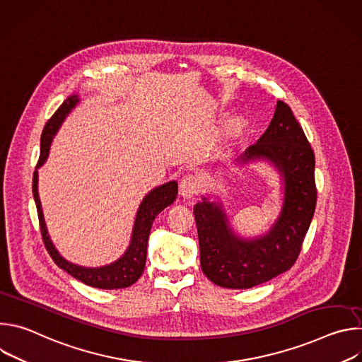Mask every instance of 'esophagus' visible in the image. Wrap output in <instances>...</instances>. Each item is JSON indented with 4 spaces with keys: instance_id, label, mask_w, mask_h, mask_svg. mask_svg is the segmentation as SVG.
Here are the masks:
<instances>
[{
    "instance_id": "1",
    "label": "esophagus",
    "mask_w": 362,
    "mask_h": 362,
    "mask_svg": "<svg viewBox=\"0 0 362 362\" xmlns=\"http://www.w3.org/2000/svg\"><path fill=\"white\" fill-rule=\"evenodd\" d=\"M199 189H200V180L192 173L185 175L179 183V192L183 197L194 196L199 192Z\"/></svg>"
}]
</instances>
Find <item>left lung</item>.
Instances as JSON below:
<instances>
[{
    "instance_id": "obj_1",
    "label": "left lung",
    "mask_w": 362,
    "mask_h": 362,
    "mask_svg": "<svg viewBox=\"0 0 362 362\" xmlns=\"http://www.w3.org/2000/svg\"><path fill=\"white\" fill-rule=\"evenodd\" d=\"M253 158L269 159L285 179L282 214L269 235L245 242L232 233L218 206L202 202L193 211L202 271L223 288L247 289L291 269L315 212V154L285 101H276L271 124L242 162Z\"/></svg>"
}]
</instances>
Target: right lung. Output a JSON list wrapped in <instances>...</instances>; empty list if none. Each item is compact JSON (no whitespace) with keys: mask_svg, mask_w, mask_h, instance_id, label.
Here are the masks:
<instances>
[{"mask_svg":"<svg viewBox=\"0 0 362 362\" xmlns=\"http://www.w3.org/2000/svg\"><path fill=\"white\" fill-rule=\"evenodd\" d=\"M77 101H78L77 95H71L67 100H64L63 105L57 109V112L49 117V120L44 126V130L41 134L40 159L37 162L35 172L33 175V194H34V200H35V206H37L42 242H44L47 252L51 256V259L56 262V265L59 268L64 269L73 278L81 281L83 284L93 286V288H98V289L127 288V286L133 285L144 271L147 239H148V233H150L153 221L165 208H168L169 204H172L175 202V199L177 196V183L169 182L160 187H156L154 190H151L144 197V200L140 204L137 218L134 222L132 243H130L127 252L120 257L117 262H115L109 267L91 269V268H81V267L73 265V264L67 262L66 259H63L47 235L45 223L42 219L41 203H40L38 190H37V169L40 166H42V163L45 162V159L48 156V151H49V144H51V140H53L54 133L57 132V129L60 127L62 122L69 115V112L76 106Z\"/></svg>","mask_w":362,"mask_h":362,"instance_id":"right-lung-1","label":"right lung"}]
</instances>
